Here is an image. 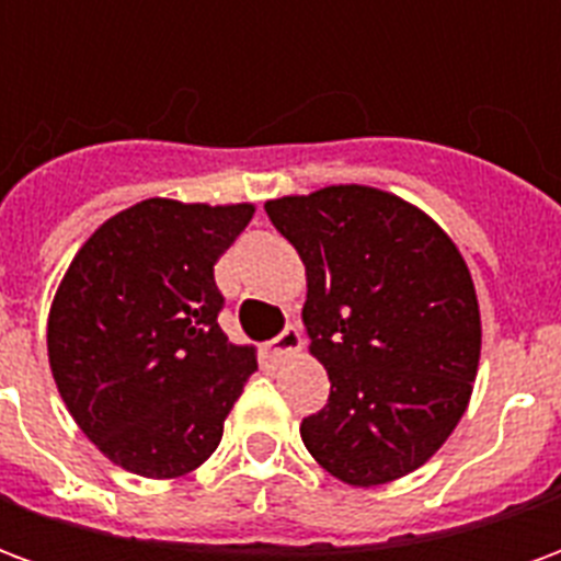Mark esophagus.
<instances>
[{"mask_svg": "<svg viewBox=\"0 0 561 561\" xmlns=\"http://www.w3.org/2000/svg\"><path fill=\"white\" fill-rule=\"evenodd\" d=\"M304 348V333L297 328H285L276 336V340L270 342V354L276 357V360H282V357H288V354L300 352Z\"/></svg>", "mask_w": 561, "mask_h": 561, "instance_id": "1", "label": "esophagus"}]
</instances>
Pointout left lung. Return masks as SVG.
I'll use <instances>...</instances> for the list:
<instances>
[{"label":"left lung","instance_id":"left-lung-1","mask_svg":"<svg viewBox=\"0 0 561 561\" xmlns=\"http://www.w3.org/2000/svg\"><path fill=\"white\" fill-rule=\"evenodd\" d=\"M264 209L306 264L309 352L330 376L328 405L300 423L306 450L352 486L421 469L466 412L481 357L459 249L426 213L369 185Z\"/></svg>","mask_w":561,"mask_h":561}]
</instances>
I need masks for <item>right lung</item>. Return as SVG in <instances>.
I'll return each instance as SVG.
<instances>
[{"label": "right lung", "mask_w": 561, "mask_h": 561, "mask_svg": "<svg viewBox=\"0 0 561 561\" xmlns=\"http://www.w3.org/2000/svg\"><path fill=\"white\" fill-rule=\"evenodd\" d=\"M252 204L149 197L92 233L59 282L47 357L59 397L104 457L140 478H183L219 447L257 369L219 328L213 267Z\"/></svg>", "instance_id": "add662e5"}]
</instances>
